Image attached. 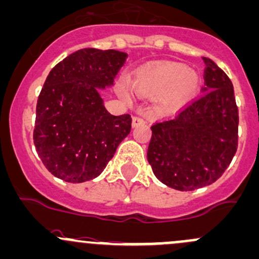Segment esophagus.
Masks as SVG:
<instances>
[{
  "mask_svg": "<svg viewBox=\"0 0 259 259\" xmlns=\"http://www.w3.org/2000/svg\"><path fill=\"white\" fill-rule=\"evenodd\" d=\"M140 124H145V120H144L141 116H134V118H133V126L135 127Z\"/></svg>",
  "mask_w": 259,
  "mask_h": 259,
  "instance_id": "34e87169",
  "label": "esophagus"
}]
</instances>
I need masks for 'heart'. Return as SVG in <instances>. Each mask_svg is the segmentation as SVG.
Wrapping results in <instances>:
<instances>
[{"mask_svg": "<svg viewBox=\"0 0 259 259\" xmlns=\"http://www.w3.org/2000/svg\"><path fill=\"white\" fill-rule=\"evenodd\" d=\"M201 85V78L197 72L187 69L186 65L168 63L146 70L139 77L137 87L140 92L151 94L165 93L161 99V107L166 110H175L197 93ZM124 98L129 94L121 89Z\"/></svg>", "mask_w": 259, "mask_h": 259, "instance_id": "1", "label": "heart"}]
</instances>
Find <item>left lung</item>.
<instances>
[{"instance_id":"left-lung-1","label":"left lung","mask_w":259,"mask_h":259,"mask_svg":"<svg viewBox=\"0 0 259 259\" xmlns=\"http://www.w3.org/2000/svg\"><path fill=\"white\" fill-rule=\"evenodd\" d=\"M202 59L203 94L151 126L149 164L162 184L179 191L213 184L237 151L238 108L232 81L213 61Z\"/></svg>"}]
</instances>
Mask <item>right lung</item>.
Wrapping results in <instances>:
<instances>
[{
  "label": "right lung",
  "mask_w": 259,
  "mask_h": 259,
  "mask_svg": "<svg viewBox=\"0 0 259 259\" xmlns=\"http://www.w3.org/2000/svg\"><path fill=\"white\" fill-rule=\"evenodd\" d=\"M126 58L124 52L83 48L48 74L38 97L33 141L56 178L73 184L95 179L129 135L132 116L111 115L99 94L113 85Z\"/></svg>",
  "instance_id": "add662e5"
}]
</instances>
